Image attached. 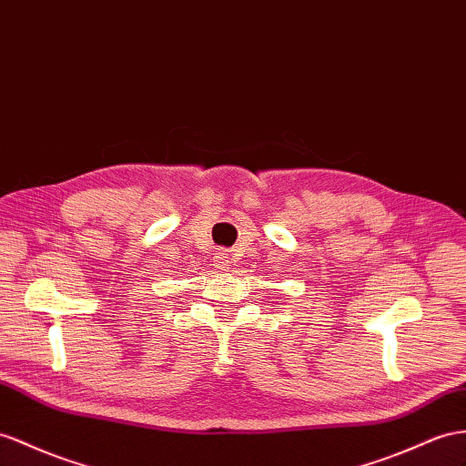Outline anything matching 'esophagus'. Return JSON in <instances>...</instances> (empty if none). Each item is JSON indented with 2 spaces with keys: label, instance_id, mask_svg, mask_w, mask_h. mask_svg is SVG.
<instances>
[{
  "label": "esophagus",
  "instance_id": "1",
  "mask_svg": "<svg viewBox=\"0 0 466 466\" xmlns=\"http://www.w3.org/2000/svg\"><path fill=\"white\" fill-rule=\"evenodd\" d=\"M214 258H217V266H218V269H224L226 266H228V256H226L224 249H218L217 256H214Z\"/></svg>",
  "mask_w": 466,
  "mask_h": 466
}]
</instances>
